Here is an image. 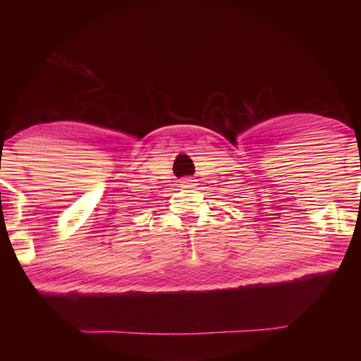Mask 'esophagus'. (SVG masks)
Masks as SVG:
<instances>
[{
  "label": "esophagus",
  "instance_id": "34e87169",
  "mask_svg": "<svg viewBox=\"0 0 361 361\" xmlns=\"http://www.w3.org/2000/svg\"><path fill=\"white\" fill-rule=\"evenodd\" d=\"M195 186V180L192 178H185L181 181V188H186V189H191Z\"/></svg>",
  "mask_w": 361,
  "mask_h": 361
}]
</instances>
